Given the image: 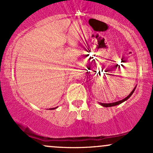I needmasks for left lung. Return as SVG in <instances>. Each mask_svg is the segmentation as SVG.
I'll use <instances>...</instances> for the list:
<instances>
[{
    "label": "left lung",
    "mask_w": 153,
    "mask_h": 153,
    "mask_svg": "<svg viewBox=\"0 0 153 153\" xmlns=\"http://www.w3.org/2000/svg\"><path fill=\"white\" fill-rule=\"evenodd\" d=\"M136 87H137V85L134 88V89H133V90L131 91V92L130 93V94L128 95L127 97L124 98V99H123L122 100H120V101H117V102H113V103H100V102H99V103L100 105H101V106H102L103 107H111V106H117V105H119V104H121V103H123V102H124V101H127V100H128V99H129V98L131 97V95H132L133 93L134 92L135 89H136Z\"/></svg>",
    "instance_id": "obj_1"
}]
</instances>
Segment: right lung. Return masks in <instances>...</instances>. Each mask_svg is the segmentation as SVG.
Wrapping results in <instances>:
<instances>
[{
	"label": "right lung",
	"instance_id": "add662e5",
	"mask_svg": "<svg viewBox=\"0 0 153 153\" xmlns=\"http://www.w3.org/2000/svg\"><path fill=\"white\" fill-rule=\"evenodd\" d=\"M57 108V107H54V108H49V109H50V110H52V109H55V108Z\"/></svg>",
	"mask_w": 153,
	"mask_h": 153
}]
</instances>
